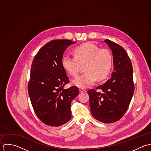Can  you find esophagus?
<instances>
[{"label": "esophagus", "mask_w": 151, "mask_h": 151, "mask_svg": "<svg viewBox=\"0 0 151 151\" xmlns=\"http://www.w3.org/2000/svg\"><path fill=\"white\" fill-rule=\"evenodd\" d=\"M79 92H81V93H82V92H86V91L85 89H83V88H81V89H79Z\"/></svg>", "instance_id": "34e87169"}]
</instances>
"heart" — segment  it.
Masks as SVG:
<instances>
[{
    "mask_svg": "<svg viewBox=\"0 0 151 151\" xmlns=\"http://www.w3.org/2000/svg\"><path fill=\"white\" fill-rule=\"evenodd\" d=\"M75 57L63 56L61 59L63 68L72 76L78 75L79 65L86 71L72 80V83L79 88H87L96 79L102 81L109 75L112 65V56L106 48L99 47L91 43H85L73 49Z\"/></svg>",
    "mask_w": 151,
    "mask_h": 151,
    "instance_id": "obj_1",
    "label": "heart"
}]
</instances>
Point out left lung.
Returning a JSON list of instances; mask_svg holds the SVG:
<instances>
[{"label": "left lung", "instance_id": "obj_1", "mask_svg": "<svg viewBox=\"0 0 151 151\" xmlns=\"http://www.w3.org/2000/svg\"><path fill=\"white\" fill-rule=\"evenodd\" d=\"M114 58L111 78L96 89H89L90 108L93 117L105 124L115 122L127 112L134 92L133 68L125 50L118 44L106 39ZM99 89V91H96Z\"/></svg>", "mask_w": 151, "mask_h": 151}]
</instances>
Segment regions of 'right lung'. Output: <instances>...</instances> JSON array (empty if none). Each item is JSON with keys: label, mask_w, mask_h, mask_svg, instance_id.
<instances>
[{"label": "right lung", "mask_w": 151, "mask_h": 151, "mask_svg": "<svg viewBox=\"0 0 151 151\" xmlns=\"http://www.w3.org/2000/svg\"><path fill=\"white\" fill-rule=\"evenodd\" d=\"M75 43L53 40L38 51L32 63L28 83L31 104L38 118L50 127L61 126L71 119L70 104L79 94L76 86L64 89L69 78L61 63L66 48Z\"/></svg>", "instance_id": "right-lung-1"}]
</instances>
